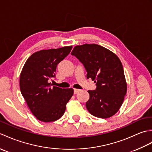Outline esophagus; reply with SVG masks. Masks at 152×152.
<instances>
[{
    "label": "esophagus",
    "instance_id": "obj_1",
    "mask_svg": "<svg viewBox=\"0 0 152 152\" xmlns=\"http://www.w3.org/2000/svg\"><path fill=\"white\" fill-rule=\"evenodd\" d=\"M80 91V90L78 89H74V94H76V93H78Z\"/></svg>",
    "mask_w": 152,
    "mask_h": 152
}]
</instances>
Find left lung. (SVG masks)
<instances>
[{
	"instance_id": "1",
	"label": "left lung",
	"mask_w": 152,
	"mask_h": 152,
	"mask_svg": "<svg viewBox=\"0 0 152 152\" xmlns=\"http://www.w3.org/2000/svg\"><path fill=\"white\" fill-rule=\"evenodd\" d=\"M75 56L87 72V78L96 83L95 90H89V99L86 106L90 114L108 118L117 112L127 92L124 68L118 56L97 44H83L74 47Z\"/></svg>"
}]
</instances>
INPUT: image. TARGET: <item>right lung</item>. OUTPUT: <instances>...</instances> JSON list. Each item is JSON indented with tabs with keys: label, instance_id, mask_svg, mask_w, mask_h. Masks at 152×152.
Wrapping results in <instances>:
<instances>
[{
	"label": "right lung",
	"instance_id": "right-lung-1",
	"mask_svg": "<svg viewBox=\"0 0 152 152\" xmlns=\"http://www.w3.org/2000/svg\"><path fill=\"white\" fill-rule=\"evenodd\" d=\"M72 50V46L41 50L34 53L25 63L20 74L21 93L33 114L43 122L61 118L74 93L72 88L62 89L50 83L56 78L57 64Z\"/></svg>",
	"mask_w": 152,
	"mask_h": 152
}]
</instances>
